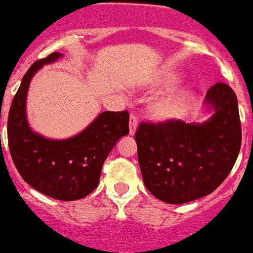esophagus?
<instances>
[{"label": "esophagus", "instance_id": "1", "mask_svg": "<svg viewBox=\"0 0 253 253\" xmlns=\"http://www.w3.org/2000/svg\"><path fill=\"white\" fill-rule=\"evenodd\" d=\"M136 128H137V118L133 114L130 116V135L133 136L135 132H136Z\"/></svg>", "mask_w": 253, "mask_h": 253}]
</instances>
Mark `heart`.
Here are the masks:
<instances>
[{
	"label": "heart",
	"mask_w": 253,
	"mask_h": 253,
	"mask_svg": "<svg viewBox=\"0 0 253 253\" xmlns=\"http://www.w3.org/2000/svg\"><path fill=\"white\" fill-rule=\"evenodd\" d=\"M181 82L179 73H165L157 77L150 84V88L161 90L176 86ZM195 99V91L193 88H180L171 91L169 94L157 97L149 104L148 112L153 120L161 123L175 122L182 120L188 114Z\"/></svg>",
	"instance_id": "1"
}]
</instances>
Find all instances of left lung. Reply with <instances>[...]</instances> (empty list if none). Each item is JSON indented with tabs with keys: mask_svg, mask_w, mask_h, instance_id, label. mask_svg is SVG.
I'll return each mask as SVG.
<instances>
[{
	"mask_svg": "<svg viewBox=\"0 0 253 253\" xmlns=\"http://www.w3.org/2000/svg\"><path fill=\"white\" fill-rule=\"evenodd\" d=\"M203 122L140 123L135 135L146 189L169 205L211 194L229 175L241 149L238 101L228 84H216L203 104Z\"/></svg>",
	"mask_w": 253,
	"mask_h": 253,
	"instance_id": "1",
	"label": "left lung"
}]
</instances>
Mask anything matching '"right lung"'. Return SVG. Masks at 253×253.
<instances>
[{"label":"right lung","mask_w":253,"mask_h":253,"mask_svg":"<svg viewBox=\"0 0 253 253\" xmlns=\"http://www.w3.org/2000/svg\"><path fill=\"white\" fill-rule=\"evenodd\" d=\"M64 56L52 52L37 60L22 80L7 121L8 148L24 181L59 201L84 198L99 185L101 167L121 137L128 135V113L103 112L68 139H50L33 131L27 118V96L35 74Z\"/></svg>","instance_id":"right-lung-1"}]
</instances>
